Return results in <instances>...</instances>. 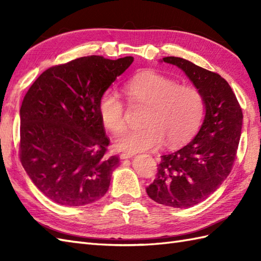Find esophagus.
I'll return each instance as SVG.
<instances>
[{
  "instance_id": "obj_1",
  "label": "esophagus",
  "mask_w": 261,
  "mask_h": 261,
  "mask_svg": "<svg viewBox=\"0 0 261 261\" xmlns=\"http://www.w3.org/2000/svg\"><path fill=\"white\" fill-rule=\"evenodd\" d=\"M135 154H136L135 152H122V153L120 154V158H121V159H127V158L134 157Z\"/></svg>"
}]
</instances>
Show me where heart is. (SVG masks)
Segmentation results:
<instances>
[{"instance_id": "obj_1", "label": "heart", "mask_w": 261, "mask_h": 261, "mask_svg": "<svg viewBox=\"0 0 261 261\" xmlns=\"http://www.w3.org/2000/svg\"><path fill=\"white\" fill-rule=\"evenodd\" d=\"M123 91L131 104L145 105L142 127L125 129L116 135L120 151L138 152L159 147L179 146L191 140L202 123L205 103L202 93L192 85H178L167 76L143 71L127 80ZM98 115L108 130L124 126V103L119 93L108 88L98 99Z\"/></svg>"}]
</instances>
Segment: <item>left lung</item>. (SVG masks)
I'll use <instances>...</instances> for the list:
<instances>
[{
	"mask_svg": "<svg viewBox=\"0 0 261 261\" xmlns=\"http://www.w3.org/2000/svg\"><path fill=\"white\" fill-rule=\"evenodd\" d=\"M163 62L180 68L202 93L205 116L191 142L163 154L156 178L146 192L166 206L191 207L206 199L229 176L240 141L242 110L219 74L179 57H165Z\"/></svg>",
	"mask_w": 261,
	"mask_h": 261,
	"instance_id": "1",
	"label": "left lung"
}]
</instances>
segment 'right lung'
I'll return each mask as SVG.
<instances>
[{
	"label": "right lung",
	"mask_w": 261,
	"mask_h": 261,
	"mask_svg": "<svg viewBox=\"0 0 261 261\" xmlns=\"http://www.w3.org/2000/svg\"><path fill=\"white\" fill-rule=\"evenodd\" d=\"M134 63L87 56L38 77L20 109V160L33 184L53 202L82 206L108 192L119 158L98 115L101 94Z\"/></svg>",
	"instance_id": "obj_1"
}]
</instances>
